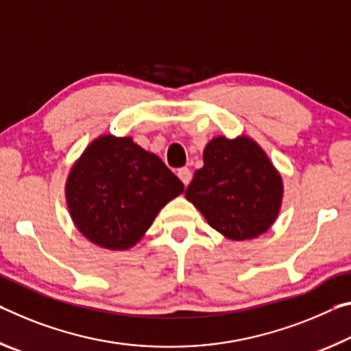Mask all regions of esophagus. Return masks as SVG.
<instances>
[{"label":"esophagus","instance_id":"1","mask_svg":"<svg viewBox=\"0 0 351 351\" xmlns=\"http://www.w3.org/2000/svg\"><path fill=\"white\" fill-rule=\"evenodd\" d=\"M177 177L182 180L183 185L188 186L189 182H191V171H189L188 168H182L177 171Z\"/></svg>","mask_w":351,"mask_h":351}]
</instances>
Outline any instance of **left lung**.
I'll list each match as a JSON object with an SVG mask.
<instances>
[{"instance_id": "1", "label": "left lung", "mask_w": 351, "mask_h": 351, "mask_svg": "<svg viewBox=\"0 0 351 351\" xmlns=\"http://www.w3.org/2000/svg\"><path fill=\"white\" fill-rule=\"evenodd\" d=\"M283 194L281 174L254 138L219 135L206 143L185 197L222 237L245 241L274 226Z\"/></svg>"}]
</instances>
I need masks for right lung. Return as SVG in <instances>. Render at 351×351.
Segmentation results:
<instances>
[{
    "label": "right lung",
    "mask_w": 351,
    "mask_h": 351,
    "mask_svg": "<svg viewBox=\"0 0 351 351\" xmlns=\"http://www.w3.org/2000/svg\"><path fill=\"white\" fill-rule=\"evenodd\" d=\"M183 183L132 136L102 134L73 163L65 183L71 221L84 238L107 250H129Z\"/></svg>",
    "instance_id": "1"
}]
</instances>
